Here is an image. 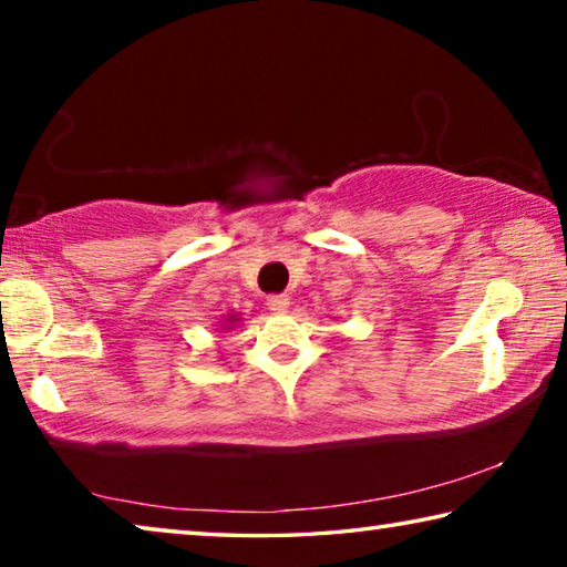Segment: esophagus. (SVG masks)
Instances as JSON below:
<instances>
[{
  "mask_svg": "<svg viewBox=\"0 0 567 567\" xmlns=\"http://www.w3.org/2000/svg\"><path fill=\"white\" fill-rule=\"evenodd\" d=\"M267 307H270L272 312H285L287 307H290V300H287V295H270L267 297Z\"/></svg>",
  "mask_w": 567,
  "mask_h": 567,
  "instance_id": "34e87169",
  "label": "esophagus"
}]
</instances>
